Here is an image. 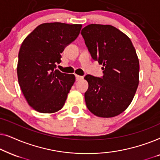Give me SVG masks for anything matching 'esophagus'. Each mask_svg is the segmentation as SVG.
I'll use <instances>...</instances> for the list:
<instances>
[{
    "label": "esophagus",
    "mask_w": 160,
    "mask_h": 160,
    "mask_svg": "<svg viewBox=\"0 0 160 160\" xmlns=\"http://www.w3.org/2000/svg\"><path fill=\"white\" fill-rule=\"evenodd\" d=\"M82 78H83V76H78V75H76V81H79L81 79H82Z\"/></svg>",
    "instance_id": "obj_1"
}]
</instances>
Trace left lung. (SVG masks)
Listing matches in <instances>:
<instances>
[{"label":"left lung","mask_w":160,"mask_h":160,"mask_svg":"<svg viewBox=\"0 0 160 160\" xmlns=\"http://www.w3.org/2000/svg\"><path fill=\"white\" fill-rule=\"evenodd\" d=\"M93 60L102 65V78L87 75V108L99 117L120 114L130 106L139 84V60L129 37L109 25L91 24L82 30Z\"/></svg>","instance_id":"left-lung-1"}]
</instances>
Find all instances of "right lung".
<instances>
[{
  "instance_id": "1",
  "label": "right lung",
  "mask_w": 160,
  "mask_h": 160,
  "mask_svg": "<svg viewBox=\"0 0 160 160\" xmlns=\"http://www.w3.org/2000/svg\"><path fill=\"white\" fill-rule=\"evenodd\" d=\"M82 25L43 23L22 43L18 55V82L28 103L34 110L53 113L64 106L76 81L73 74L54 70L65 47L79 35Z\"/></svg>"
}]
</instances>
